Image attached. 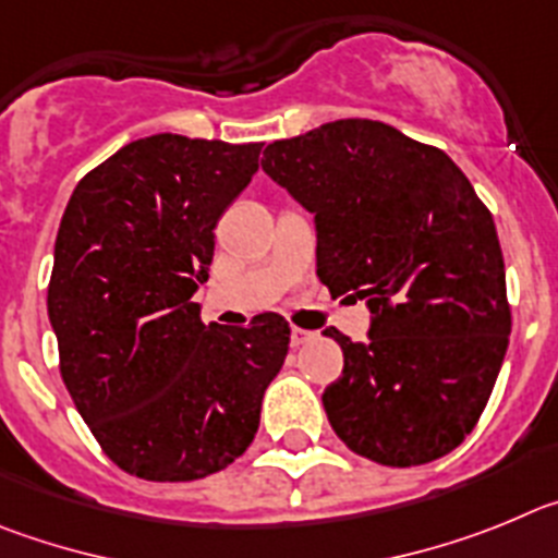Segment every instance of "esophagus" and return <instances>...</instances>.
<instances>
[{"mask_svg":"<svg viewBox=\"0 0 558 558\" xmlns=\"http://www.w3.org/2000/svg\"><path fill=\"white\" fill-rule=\"evenodd\" d=\"M314 330H303V328H291V348H303V344H308L311 339H314Z\"/></svg>","mask_w":558,"mask_h":558,"instance_id":"obj_1","label":"esophagus"}]
</instances>
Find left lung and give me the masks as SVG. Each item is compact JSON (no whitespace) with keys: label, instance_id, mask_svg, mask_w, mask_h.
<instances>
[{"label":"left lung","instance_id":"8db88e82","mask_svg":"<svg viewBox=\"0 0 558 558\" xmlns=\"http://www.w3.org/2000/svg\"><path fill=\"white\" fill-rule=\"evenodd\" d=\"M260 167L316 222V275L366 300L369 339L339 341L323 391L353 453L414 466L456 450L498 380L511 333L498 230L439 147L373 119H339L264 149Z\"/></svg>","mask_w":558,"mask_h":558}]
</instances>
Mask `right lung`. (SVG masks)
<instances>
[{"instance_id": "obj_1", "label": "right lung", "mask_w": 558, "mask_h": 558, "mask_svg": "<svg viewBox=\"0 0 558 558\" xmlns=\"http://www.w3.org/2000/svg\"><path fill=\"white\" fill-rule=\"evenodd\" d=\"M260 147L138 138L85 174L63 210L47 291L60 378L105 456L135 478L225 470L255 439L283 366V316L205 325L192 300Z\"/></svg>"}]
</instances>
